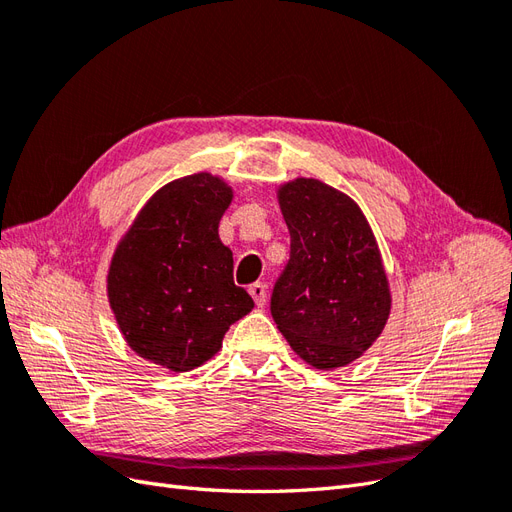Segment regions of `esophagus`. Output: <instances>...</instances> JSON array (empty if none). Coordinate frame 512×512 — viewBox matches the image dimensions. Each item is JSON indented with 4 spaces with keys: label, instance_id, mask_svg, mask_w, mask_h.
<instances>
[{
    "label": "esophagus",
    "instance_id": "34e87169",
    "mask_svg": "<svg viewBox=\"0 0 512 512\" xmlns=\"http://www.w3.org/2000/svg\"><path fill=\"white\" fill-rule=\"evenodd\" d=\"M250 294H252V299H254V303H256L258 307H262V305L267 303V286H265V284H260V282L252 284V286H250Z\"/></svg>",
    "mask_w": 512,
    "mask_h": 512
}]
</instances>
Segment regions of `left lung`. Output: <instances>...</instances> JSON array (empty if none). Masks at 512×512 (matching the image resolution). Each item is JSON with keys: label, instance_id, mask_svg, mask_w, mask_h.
<instances>
[{"label": "left lung", "instance_id": "obj_1", "mask_svg": "<svg viewBox=\"0 0 512 512\" xmlns=\"http://www.w3.org/2000/svg\"><path fill=\"white\" fill-rule=\"evenodd\" d=\"M290 258L271 294V316L290 348L316 369L352 363L380 337L391 290L374 232L350 196L318 179L280 192Z\"/></svg>", "mask_w": 512, "mask_h": 512}]
</instances>
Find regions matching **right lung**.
<instances>
[{
	"mask_svg": "<svg viewBox=\"0 0 512 512\" xmlns=\"http://www.w3.org/2000/svg\"><path fill=\"white\" fill-rule=\"evenodd\" d=\"M232 190L209 173L166 183L117 245L108 303L128 346L143 359L190 371L222 348L254 301L232 280V252L218 226Z\"/></svg>",
	"mask_w": 512,
	"mask_h": 512,
	"instance_id": "obj_1",
	"label": "right lung"
}]
</instances>
